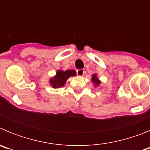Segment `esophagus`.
Returning a JSON list of instances; mask_svg holds the SVG:
<instances>
[{
  "mask_svg": "<svg viewBox=\"0 0 150 150\" xmlns=\"http://www.w3.org/2000/svg\"><path fill=\"white\" fill-rule=\"evenodd\" d=\"M85 71L84 70H83V69H79V70H77L76 71V74H77L78 76H83L85 74Z\"/></svg>",
  "mask_w": 150,
  "mask_h": 150,
  "instance_id": "34e87169",
  "label": "esophagus"
}]
</instances>
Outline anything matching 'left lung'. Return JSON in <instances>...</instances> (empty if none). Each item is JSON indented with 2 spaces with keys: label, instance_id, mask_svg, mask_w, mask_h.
Returning a JSON list of instances; mask_svg holds the SVG:
<instances>
[{
  "label": "left lung",
  "instance_id": "left-lung-1",
  "mask_svg": "<svg viewBox=\"0 0 150 150\" xmlns=\"http://www.w3.org/2000/svg\"><path fill=\"white\" fill-rule=\"evenodd\" d=\"M92 81H93L96 85L100 84V82L98 81V79L97 78L96 75H93V76H92Z\"/></svg>",
  "mask_w": 150,
  "mask_h": 150
}]
</instances>
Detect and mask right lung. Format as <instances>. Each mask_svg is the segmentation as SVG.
<instances>
[{"instance_id": "right-lung-1", "label": "right lung", "mask_w": 150, "mask_h": 150, "mask_svg": "<svg viewBox=\"0 0 150 150\" xmlns=\"http://www.w3.org/2000/svg\"><path fill=\"white\" fill-rule=\"evenodd\" d=\"M76 75V71L67 70V71H57L56 76L54 78L50 79V83L52 84L53 88H59V87L64 86L65 84L66 80L70 76H73Z\"/></svg>"}]
</instances>
